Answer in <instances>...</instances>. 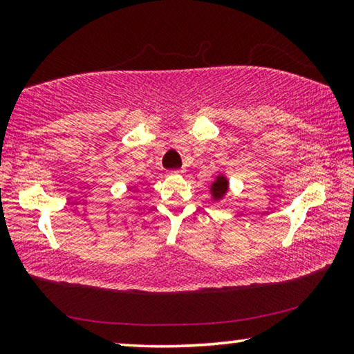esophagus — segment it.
I'll use <instances>...</instances> for the list:
<instances>
[{"instance_id": "1", "label": "esophagus", "mask_w": 354, "mask_h": 354, "mask_svg": "<svg viewBox=\"0 0 354 354\" xmlns=\"http://www.w3.org/2000/svg\"><path fill=\"white\" fill-rule=\"evenodd\" d=\"M179 173H184V170L183 169L181 170H171L170 175H179Z\"/></svg>"}]
</instances>
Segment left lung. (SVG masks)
Wrapping results in <instances>:
<instances>
[{"instance_id": "obj_1", "label": "left lung", "mask_w": 354, "mask_h": 354, "mask_svg": "<svg viewBox=\"0 0 354 354\" xmlns=\"http://www.w3.org/2000/svg\"><path fill=\"white\" fill-rule=\"evenodd\" d=\"M227 185L230 184H227V179L225 175H218L217 178H215V181L211 185V194H212V198L215 201L221 200L226 195Z\"/></svg>"}]
</instances>
